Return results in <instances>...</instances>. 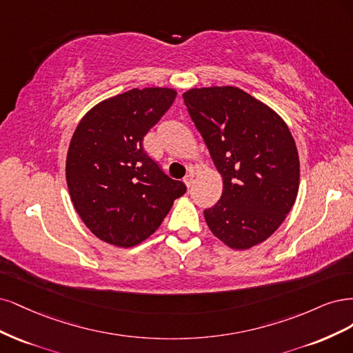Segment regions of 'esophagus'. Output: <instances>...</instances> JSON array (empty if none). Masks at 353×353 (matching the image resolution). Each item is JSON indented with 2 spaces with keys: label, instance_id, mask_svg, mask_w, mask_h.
I'll use <instances>...</instances> for the list:
<instances>
[{
  "label": "esophagus",
  "instance_id": "esophagus-1",
  "mask_svg": "<svg viewBox=\"0 0 353 353\" xmlns=\"http://www.w3.org/2000/svg\"><path fill=\"white\" fill-rule=\"evenodd\" d=\"M193 177H195V173H193V172H189V173L185 176L183 181H185V185H186L188 188H190V186L193 185Z\"/></svg>",
  "mask_w": 353,
  "mask_h": 353
}]
</instances>
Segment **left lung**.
Instances as JSON below:
<instances>
[{"instance_id": "left-lung-1", "label": "left lung", "mask_w": 353, "mask_h": 353, "mask_svg": "<svg viewBox=\"0 0 353 353\" xmlns=\"http://www.w3.org/2000/svg\"><path fill=\"white\" fill-rule=\"evenodd\" d=\"M185 104L223 177V193L203 217L232 249L274 233L299 190V155L288 124L264 102L234 86L193 88Z\"/></svg>"}]
</instances>
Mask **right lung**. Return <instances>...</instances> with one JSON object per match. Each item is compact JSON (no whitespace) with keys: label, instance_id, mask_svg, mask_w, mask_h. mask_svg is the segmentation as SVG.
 I'll return each mask as SVG.
<instances>
[{"label":"right lung","instance_id":"obj_1","mask_svg":"<svg viewBox=\"0 0 353 353\" xmlns=\"http://www.w3.org/2000/svg\"><path fill=\"white\" fill-rule=\"evenodd\" d=\"M176 95L172 88H134L101 101L77 124L65 180L79 217L102 242L139 245L186 192L185 183L163 173L142 146Z\"/></svg>","mask_w":353,"mask_h":353}]
</instances>
